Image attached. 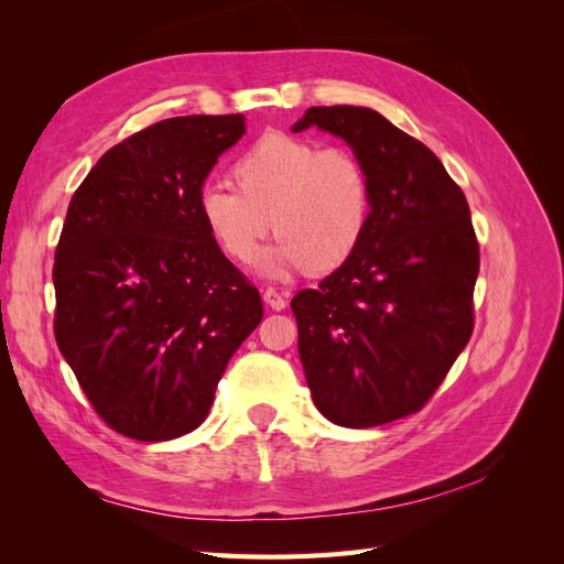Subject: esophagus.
<instances>
[{
    "label": "esophagus",
    "mask_w": 564,
    "mask_h": 564,
    "mask_svg": "<svg viewBox=\"0 0 564 564\" xmlns=\"http://www.w3.org/2000/svg\"><path fill=\"white\" fill-rule=\"evenodd\" d=\"M263 301L270 305L272 311H284L286 308V296L280 294L278 289H272V286H268L263 292Z\"/></svg>",
    "instance_id": "34e87169"
}]
</instances>
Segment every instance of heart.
<instances>
[{
    "label": "heart",
    "instance_id": "heart-1",
    "mask_svg": "<svg viewBox=\"0 0 564 564\" xmlns=\"http://www.w3.org/2000/svg\"><path fill=\"white\" fill-rule=\"evenodd\" d=\"M230 178L235 187L204 185L197 199L202 224L228 261L251 263L270 228L278 242L263 259L268 275H327L360 249L371 181L355 152L270 131L237 155Z\"/></svg>",
    "mask_w": 564,
    "mask_h": 564
}]
</instances>
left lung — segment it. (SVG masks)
<instances>
[{
    "instance_id": "left-lung-1",
    "label": "left lung",
    "mask_w": 564,
    "mask_h": 564,
    "mask_svg": "<svg viewBox=\"0 0 564 564\" xmlns=\"http://www.w3.org/2000/svg\"><path fill=\"white\" fill-rule=\"evenodd\" d=\"M340 135L371 181L352 259L292 301L313 402L371 429L423 409L473 334L480 247L466 195L435 152L369 108H308L294 131Z\"/></svg>"
}]
</instances>
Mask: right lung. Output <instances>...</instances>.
<instances>
[{
  "instance_id": "add662e5",
  "label": "right lung",
  "mask_w": 564,
  "mask_h": 564,
  "mask_svg": "<svg viewBox=\"0 0 564 564\" xmlns=\"http://www.w3.org/2000/svg\"><path fill=\"white\" fill-rule=\"evenodd\" d=\"M245 115L172 117L110 148L67 207L54 261L56 344L112 431L164 442L207 419L261 294L197 199Z\"/></svg>"
}]
</instances>
